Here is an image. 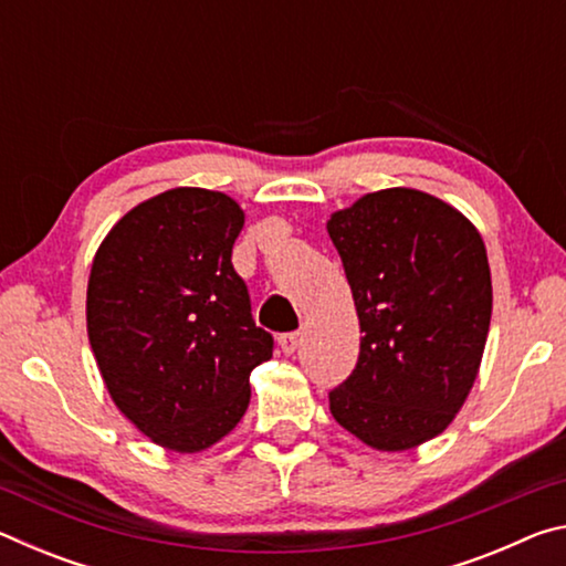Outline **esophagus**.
Instances as JSON below:
<instances>
[{
  "mask_svg": "<svg viewBox=\"0 0 566 566\" xmlns=\"http://www.w3.org/2000/svg\"><path fill=\"white\" fill-rule=\"evenodd\" d=\"M276 344H280V349L284 354H294L296 347H300V334H282V337L276 339Z\"/></svg>",
  "mask_w": 566,
  "mask_h": 566,
  "instance_id": "34e87169",
  "label": "esophagus"
}]
</instances>
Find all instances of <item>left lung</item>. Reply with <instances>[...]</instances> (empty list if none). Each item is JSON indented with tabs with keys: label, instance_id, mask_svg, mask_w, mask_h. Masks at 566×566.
I'll list each match as a JSON object with an SVG mask.
<instances>
[{
	"label": "left lung",
	"instance_id": "8db88e82",
	"mask_svg": "<svg viewBox=\"0 0 566 566\" xmlns=\"http://www.w3.org/2000/svg\"><path fill=\"white\" fill-rule=\"evenodd\" d=\"M327 232L361 329L329 411L364 444L405 452L444 432L476 379L492 319L484 242L454 207L405 187L334 212Z\"/></svg>",
	"mask_w": 566,
	"mask_h": 566
}]
</instances>
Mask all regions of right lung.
<instances>
[{
  "label": "right lung",
  "instance_id": "obj_1",
  "mask_svg": "<svg viewBox=\"0 0 566 566\" xmlns=\"http://www.w3.org/2000/svg\"><path fill=\"white\" fill-rule=\"evenodd\" d=\"M232 197L169 189L104 239L87 286V332L114 405L171 452H202L249 407V375L272 357L232 247Z\"/></svg>",
  "mask_w": 566,
  "mask_h": 566
}]
</instances>
